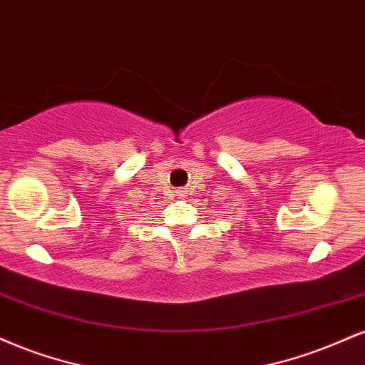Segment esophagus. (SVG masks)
Returning a JSON list of instances; mask_svg holds the SVG:
<instances>
[{
  "label": "esophagus",
  "instance_id": "obj_1",
  "mask_svg": "<svg viewBox=\"0 0 365 365\" xmlns=\"http://www.w3.org/2000/svg\"><path fill=\"white\" fill-rule=\"evenodd\" d=\"M184 195V192L182 191H179V196H182Z\"/></svg>",
  "mask_w": 365,
  "mask_h": 365
}]
</instances>
